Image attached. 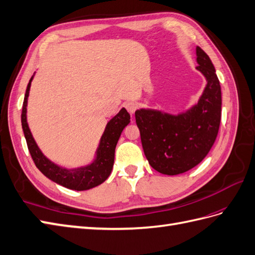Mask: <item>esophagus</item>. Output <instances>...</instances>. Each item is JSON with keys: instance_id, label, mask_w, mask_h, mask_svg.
<instances>
[{"instance_id": "34e87169", "label": "esophagus", "mask_w": 255, "mask_h": 255, "mask_svg": "<svg viewBox=\"0 0 255 255\" xmlns=\"http://www.w3.org/2000/svg\"><path fill=\"white\" fill-rule=\"evenodd\" d=\"M124 107L127 108V110L129 114L133 115L135 113V110L137 109V104L134 102H128V103H126V105H124Z\"/></svg>"}]
</instances>
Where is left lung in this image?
<instances>
[{"label":"left lung","instance_id":"left-lung-1","mask_svg":"<svg viewBox=\"0 0 255 255\" xmlns=\"http://www.w3.org/2000/svg\"><path fill=\"white\" fill-rule=\"evenodd\" d=\"M197 70L207 80L202 95L189 109L172 115L156 109L135 111L145 156L154 170L177 175L199 164L219 133L222 93L214 66L197 46Z\"/></svg>","mask_w":255,"mask_h":255}]
</instances>
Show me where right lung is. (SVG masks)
Returning a JSON list of instances; mask_svg holds the SVG:
<instances>
[{
	"mask_svg": "<svg viewBox=\"0 0 255 255\" xmlns=\"http://www.w3.org/2000/svg\"><path fill=\"white\" fill-rule=\"evenodd\" d=\"M33 76L29 81L26 94H24L21 113V126L24 137L27 140L28 149L34 161V164L47 178L56 184L64 186L66 188L81 191L94 188L96 186L101 185L106 181L111 171H113L117 142L120 138L123 128L129 123V119H131L129 114L126 108H122L107 123L106 128H105L104 134L102 135L101 140H99V145L96 149L95 159L93 160L92 163L76 167V169H67V167L59 166L43 154L39 146L36 145L28 126L27 104Z\"/></svg>",
	"mask_w": 255,
	"mask_h": 255,
	"instance_id": "right-lung-1",
	"label": "right lung"
}]
</instances>
